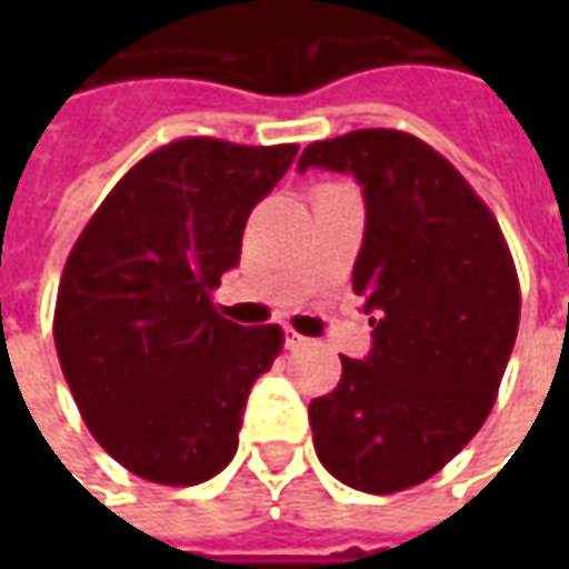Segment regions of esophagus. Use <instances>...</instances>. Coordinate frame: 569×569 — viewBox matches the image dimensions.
Listing matches in <instances>:
<instances>
[{"label":"esophagus","instance_id":"34e87169","mask_svg":"<svg viewBox=\"0 0 569 569\" xmlns=\"http://www.w3.org/2000/svg\"><path fill=\"white\" fill-rule=\"evenodd\" d=\"M284 345L295 351V348H303V345H307V339H303L300 332H295V329H284Z\"/></svg>","mask_w":569,"mask_h":569}]
</instances>
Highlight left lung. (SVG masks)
I'll list each match as a JSON object with an SVG mask.
<instances>
[{
    "label": "left lung",
    "instance_id": "obj_1",
    "mask_svg": "<svg viewBox=\"0 0 569 569\" xmlns=\"http://www.w3.org/2000/svg\"><path fill=\"white\" fill-rule=\"evenodd\" d=\"M300 170L355 173L367 228L355 295L373 348L310 402L319 462L367 493L408 491L481 430L519 329V274L493 211L440 151L399 129L303 148Z\"/></svg>",
    "mask_w": 569,
    "mask_h": 569
}]
</instances>
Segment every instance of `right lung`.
Returning a JSON list of instances; mask_svg holds the SVG:
<instances>
[{
  "label": "right lung",
  "instance_id": "right-lung-1",
  "mask_svg": "<svg viewBox=\"0 0 569 569\" xmlns=\"http://www.w3.org/2000/svg\"><path fill=\"white\" fill-rule=\"evenodd\" d=\"M295 154L211 136L161 144L107 192L66 259L62 373L94 440L144 481L202 485L237 452L247 396L284 332L230 322L211 291Z\"/></svg>",
  "mask_w": 569,
  "mask_h": 569
}]
</instances>
